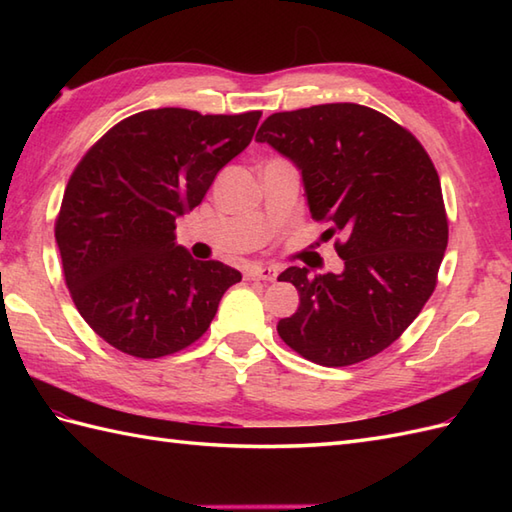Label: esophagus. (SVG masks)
<instances>
[{"label": "esophagus", "mask_w": 512, "mask_h": 512, "mask_svg": "<svg viewBox=\"0 0 512 512\" xmlns=\"http://www.w3.org/2000/svg\"><path fill=\"white\" fill-rule=\"evenodd\" d=\"M279 275L277 266H250L246 270L248 279H262V281H275Z\"/></svg>", "instance_id": "1"}]
</instances>
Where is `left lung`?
Instances as JSON below:
<instances>
[{"label":"left lung","instance_id":"obj_1","mask_svg":"<svg viewBox=\"0 0 512 512\" xmlns=\"http://www.w3.org/2000/svg\"><path fill=\"white\" fill-rule=\"evenodd\" d=\"M301 171L312 220L328 222L343 273L290 266L299 308L277 323L288 347L323 367L367 361L418 317L449 242L438 171L418 138L372 107L312 105L257 132Z\"/></svg>","mask_w":512,"mask_h":512}]
</instances>
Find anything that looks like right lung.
Masks as SVG:
<instances>
[{"label": "right lung", "instance_id": "obj_1", "mask_svg": "<svg viewBox=\"0 0 512 512\" xmlns=\"http://www.w3.org/2000/svg\"><path fill=\"white\" fill-rule=\"evenodd\" d=\"M262 112H138L72 171L54 222L63 277L85 323L136 358L176 354L209 330L242 275L176 244L217 171L248 147Z\"/></svg>", "mask_w": 512, "mask_h": 512}]
</instances>
